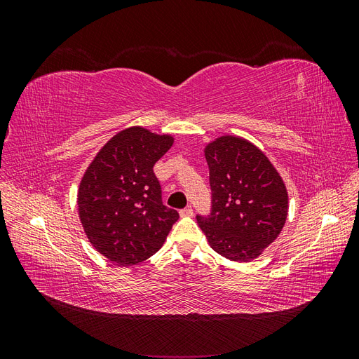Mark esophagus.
<instances>
[{"label":"esophagus","mask_w":359,"mask_h":359,"mask_svg":"<svg viewBox=\"0 0 359 359\" xmlns=\"http://www.w3.org/2000/svg\"><path fill=\"white\" fill-rule=\"evenodd\" d=\"M180 215L181 217H191L193 215V210L190 208V206H187V208H184L180 211Z\"/></svg>","instance_id":"1"}]
</instances>
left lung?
Segmentation results:
<instances>
[{"mask_svg":"<svg viewBox=\"0 0 359 359\" xmlns=\"http://www.w3.org/2000/svg\"><path fill=\"white\" fill-rule=\"evenodd\" d=\"M203 154L212 212L198 215V224L214 252L233 262H252L277 240L286 223V184L264 151L241 136L215 137Z\"/></svg>","mask_w":359,"mask_h":359,"instance_id":"obj_1","label":"left lung"}]
</instances>
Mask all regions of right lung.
I'll return each instance as SVG.
<instances>
[{
	"mask_svg": "<svg viewBox=\"0 0 359 359\" xmlns=\"http://www.w3.org/2000/svg\"><path fill=\"white\" fill-rule=\"evenodd\" d=\"M173 140L142 126L127 127L107 140L83 172L78 189L83 232L116 265H136L157 253L178 220V212L161 203L153 170Z\"/></svg>",
	"mask_w": 359,
	"mask_h": 359,
	"instance_id": "right-lung-1",
	"label": "right lung"
}]
</instances>
